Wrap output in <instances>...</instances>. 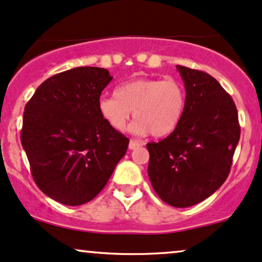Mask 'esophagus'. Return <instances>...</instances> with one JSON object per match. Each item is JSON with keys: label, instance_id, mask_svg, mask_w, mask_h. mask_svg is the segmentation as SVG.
I'll list each match as a JSON object with an SVG mask.
<instances>
[{"label": "esophagus", "instance_id": "esophagus-1", "mask_svg": "<svg viewBox=\"0 0 262 262\" xmlns=\"http://www.w3.org/2000/svg\"><path fill=\"white\" fill-rule=\"evenodd\" d=\"M140 146H143V142H140V141H136V140H131L130 143H128V148L130 149H136L137 147Z\"/></svg>", "mask_w": 262, "mask_h": 262}]
</instances>
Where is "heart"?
I'll return each mask as SVG.
<instances>
[{
	"mask_svg": "<svg viewBox=\"0 0 262 262\" xmlns=\"http://www.w3.org/2000/svg\"><path fill=\"white\" fill-rule=\"evenodd\" d=\"M186 105L184 85L175 78H140L118 85L112 97H101L98 109L113 130L124 131L134 112L130 132L164 137L179 125Z\"/></svg>",
	"mask_w": 262,
	"mask_h": 262,
	"instance_id": "1",
	"label": "heart"
}]
</instances>
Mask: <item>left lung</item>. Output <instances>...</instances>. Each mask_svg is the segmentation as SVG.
Instances as JSON below:
<instances>
[{"label": "left lung", "instance_id": "obj_1", "mask_svg": "<svg viewBox=\"0 0 262 262\" xmlns=\"http://www.w3.org/2000/svg\"><path fill=\"white\" fill-rule=\"evenodd\" d=\"M186 105L179 125L164 140L147 143L148 177L157 195L173 207L210 198L228 177L241 138L232 97L213 77L179 66Z\"/></svg>", "mask_w": 262, "mask_h": 262}]
</instances>
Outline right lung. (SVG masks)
Segmentation results:
<instances>
[{
    "label": "right lung",
    "instance_id": "add662e5",
    "mask_svg": "<svg viewBox=\"0 0 262 262\" xmlns=\"http://www.w3.org/2000/svg\"><path fill=\"white\" fill-rule=\"evenodd\" d=\"M113 77L100 67H76L50 77L27 103L20 142L33 179L67 206L93 200L125 156L128 138L101 118L98 101Z\"/></svg>",
    "mask_w": 262,
    "mask_h": 262
}]
</instances>
